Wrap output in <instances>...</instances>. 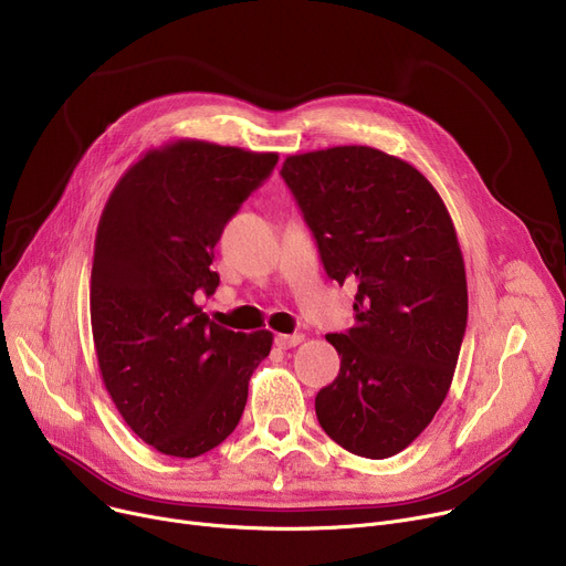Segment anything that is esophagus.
Instances as JSON below:
<instances>
[{"label": "esophagus", "mask_w": 566, "mask_h": 566, "mask_svg": "<svg viewBox=\"0 0 566 566\" xmlns=\"http://www.w3.org/2000/svg\"><path fill=\"white\" fill-rule=\"evenodd\" d=\"M303 342V335H275L277 348H293Z\"/></svg>", "instance_id": "34e87169"}]
</instances>
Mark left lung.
Listing matches in <instances>:
<instances>
[{"label":"left lung","instance_id":"1","mask_svg":"<svg viewBox=\"0 0 566 566\" xmlns=\"http://www.w3.org/2000/svg\"><path fill=\"white\" fill-rule=\"evenodd\" d=\"M280 174L325 273L358 284L353 328L325 337L342 365L316 395L318 424L353 454L395 457L448 397L465 335L452 218L418 169L371 146L289 156Z\"/></svg>","mask_w":566,"mask_h":566}]
</instances>
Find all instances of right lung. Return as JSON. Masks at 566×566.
Returning a JSON list of instances; mask_svg holds the SVG:
<instances>
[{
  "label": "right lung",
  "mask_w": 566,
  "mask_h": 566,
  "mask_svg": "<svg viewBox=\"0 0 566 566\" xmlns=\"http://www.w3.org/2000/svg\"><path fill=\"white\" fill-rule=\"evenodd\" d=\"M277 154L178 139L137 160L112 190L92 268V331L105 388L154 450L195 459L241 422L248 382L273 333L208 321L224 224L265 181Z\"/></svg>",
  "instance_id": "obj_1"
}]
</instances>
